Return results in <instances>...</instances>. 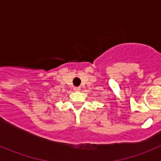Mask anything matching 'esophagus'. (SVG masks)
Masks as SVG:
<instances>
[{
    "mask_svg": "<svg viewBox=\"0 0 161 161\" xmlns=\"http://www.w3.org/2000/svg\"><path fill=\"white\" fill-rule=\"evenodd\" d=\"M79 90H80V87H75L74 88V91H75V92H79Z\"/></svg>",
    "mask_w": 161,
    "mask_h": 161,
    "instance_id": "34e87169",
    "label": "esophagus"
}]
</instances>
